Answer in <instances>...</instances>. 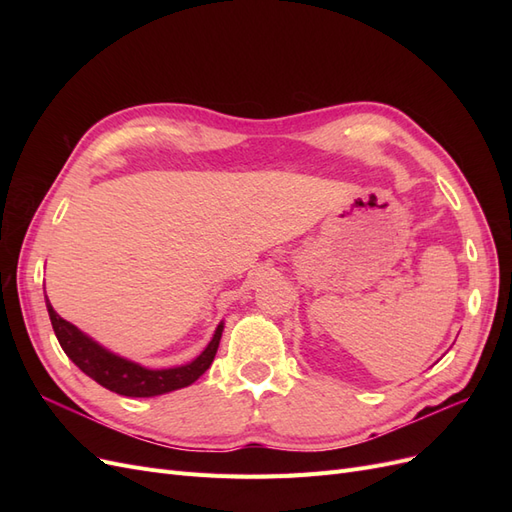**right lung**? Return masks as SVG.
I'll use <instances>...</instances> for the list:
<instances>
[{"label": "right lung", "instance_id": "1", "mask_svg": "<svg viewBox=\"0 0 512 512\" xmlns=\"http://www.w3.org/2000/svg\"><path fill=\"white\" fill-rule=\"evenodd\" d=\"M46 309H49L57 342L68 354V359L79 367L83 374L102 384L104 389L113 391L117 395H126V397H156V395L183 389V386H190L192 382H196L213 363L215 352H218L220 339H222V331H224V322H220L218 329H215L211 337L209 346L190 363L170 367V369H147L134 361L123 359V356L111 350L102 348L81 329H76L72 322L61 318L49 303V299H46Z\"/></svg>", "mask_w": 512, "mask_h": 512}]
</instances>
